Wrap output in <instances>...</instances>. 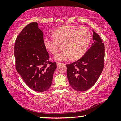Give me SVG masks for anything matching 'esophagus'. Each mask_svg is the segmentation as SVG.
I'll use <instances>...</instances> for the list:
<instances>
[{
  "label": "esophagus",
  "mask_w": 121,
  "mask_h": 121,
  "mask_svg": "<svg viewBox=\"0 0 121 121\" xmlns=\"http://www.w3.org/2000/svg\"><path fill=\"white\" fill-rule=\"evenodd\" d=\"M61 64H63V63H60V62H56L57 65H60Z\"/></svg>",
  "instance_id": "obj_1"
}]
</instances>
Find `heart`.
<instances>
[{"label":"heart","instance_id":"b5f03b06","mask_svg":"<svg viewBox=\"0 0 121 121\" xmlns=\"http://www.w3.org/2000/svg\"><path fill=\"white\" fill-rule=\"evenodd\" d=\"M54 38L48 37L43 39L47 50L55 54L59 50V44H62L63 50L54 56L56 61H64L71 58L77 59L86 51L91 40V34L85 27L76 26H62L53 32Z\"/></svg>","mask_w":121,"mask_h":121}]
</instances>
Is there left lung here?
<instances>
[{"label":"left lung","instance_id":"left-lung-1","mask_svg":"<svg viewBox=\"0 0 121 121\" xmlns=\"http://www.w3.org/2000/svg\"><path fill=\"white\" fill-rule=\"evenodd\" d=\"M92 31L93 43L91 46L81 59L66 65L69 84L78 91L90 89L97 81L104 68L105 45L99 35L93 29Z\"/></svg>","mask_w":121,"mask_h":121}]
</instances>
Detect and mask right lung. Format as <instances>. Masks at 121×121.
I'll return each mask as SVG.
<instances>
[{"mask_svg":"<svg viewBox=\"0 0 121 121\" xmlns=\"http://www.w3.org/2000/svg\"><path fill=\"white\" fill-rule=\"evenodd\" d=\"M43 39V32L34 22L23 28L14 46L16 70L29 87L39 92L51 87L57 68L56 62L48 61Z\"/></svg>","mask_w":121,"mask_h":121,"instance_id":"right-lung-1","label":"right lung"}]
</instances>
